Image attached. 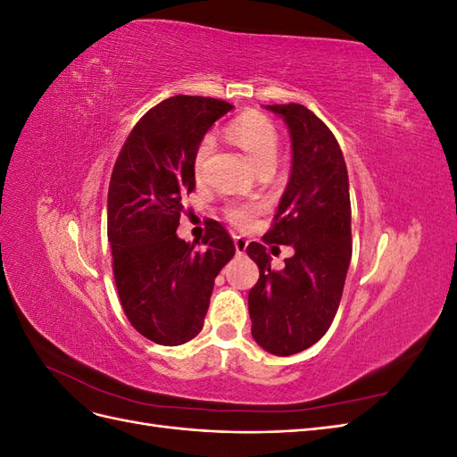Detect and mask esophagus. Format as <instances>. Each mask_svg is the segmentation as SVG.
Listing matches in <instances>:
<instances>
[{
	"label": "esophagus",
	"instance_id": "34e87169",
	"mask_svg": "<svg viewBox=\"0 0 457 457\" xmlns=\"http://www.w3.org/2000/svg\"><path fill=\"white\" fill-rule=\"evenodd\" d=\"M247 244H250V242H247L244 237H234V247H237V253H238V255L245 253Z\"/></svg>",
	"mask_w": 457,
	"mask_h": 457
}]
</instances>
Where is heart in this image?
Segmentation results:
<instances>
[{"label": "heart", "instance_id": "heart-1", "mask_svg": "<svg viewBox=\"0 0 457 457\" xmlns=\"http://www.w3.org/2000/svg\"><path fill=\"white\" fill-rule=\"evenodd\" d=\"M227 137L240 150H244V154L250 158V162L255 165L257 171L272 168L274 165L276 154H278V133H276V128L272 126L269 118L257 112L242 114L227 128ZM212 150H213V139L212 137H205L196 152V160H195L196 175H202ZM255 215H257V207L250 204L230 205L227 212L230 223H234L240 228L252 227Z\"/></svg>", "mask_w": 457, "mask_h": 457}]
</instances>
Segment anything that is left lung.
<instances>
[{"mask_svg":"<svg viewBox=\"0 0 457 457\" xmlns=\"http://www.w3.org/2000/svg\"><path fill=\"white\" fill-rule=\"evenodd\" d=\"M280 116L292 139V173L267 244L294 245L282 270L270 269L262 244L245 247L259 267L247 307L261 349L289 356L309 349L331 326L351 265L349 175L339 143L303 104L265 106Z\"/></svg>","mask_w":457,"mask_h":457,"instance_id":"left-lung-1","label":"left lung"}]
</instances>
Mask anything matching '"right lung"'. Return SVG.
I'll return each mask as SVG.
<instances>
[{
	"label": "right lung",
	"instance_id": "add662e5",
	"mask_svg": "<svg viewBox=\"0 0 457 457\" xmlns=\"http://www.w3.org/2000/svg\"><path fill=\"white\" fill-rule=\"evenodd\" d=\"M230 110L210 96L160 103L133 128L110 179L108 242L121 307L139 334L165 347L200 334L215 276L237 252L215 220L205 252L177 237L198 146Z\"/></svg>",
	"mask_w": 457,
	"mask_h": 457
}]
</instances>
